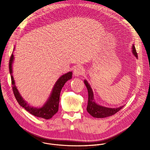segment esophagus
<instances>
[{"mask_svg": "<svg viewBox=\"0 0 150 150\" xmlns=\"http://www.w3.org/2000/svg\"><path fill=\"white\" fill-rule=\"evenodd\" d=\"M83 69L81 67H76L74 69V75L75 76H78L83 74Z\"/></svg>", "mask_w": 150, "mask_h": 150, "instance_id": "34e87169", "label": "esophagus"}]
</instances>
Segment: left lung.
<instances>
[{
	"mask_svg": "<svg viewBox=\"0 0 150 150\" xmlns=\"http://www.w3.org/2000/svg\"><path fill=\"white\" fill-rule=\"evenodd\" d=\"M132 53L138 59V54L134 45H132ZM83 81L84 83L85 84V86L87 87L88 93V100L87 110L93 117L96 118H104L106 117H109L116 113L124 107L125 105L120 106L119 108H110L97 104L94 100V93L90 85L86 79H85Z\"/></svg>",
	"mask_w": 150,
	"mask_h": 150,
	"instance_id": "1",
	"label": "left lung"
}]
</instances>
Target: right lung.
<instances>
[{
  "label": "right lung",
  "instance_id": "right-lung-1",
  "mask_svg": "<svg viewBox=\"0 0 150 150\" xmlns=\"http://www.w3.org/2000/svg\"><path fill=\"white\" fill-rule=\"evenodd\" d=\"M15 50V47L14 49ZM14 60V56L12 53L9 64V72L11 76L12 90L14 94V96L19 103V104L24 108L27 111L30 113L31 115L38 117L43 118L45 119H49L55 115L59 109V98L60 94L63 88V85L69 79L72 78V72H69L65 74L62 75L56 82L53 88L52 89V93L46 101V102L43 104L41 108H34V107L31 106L29 104L26 102L20 94L19 91L17 89V87L15 85V82L13 79L12 73V64Z\"/></svg>",
  "mask_w": 150,
  "mask_h": 150
}]
</instances>
